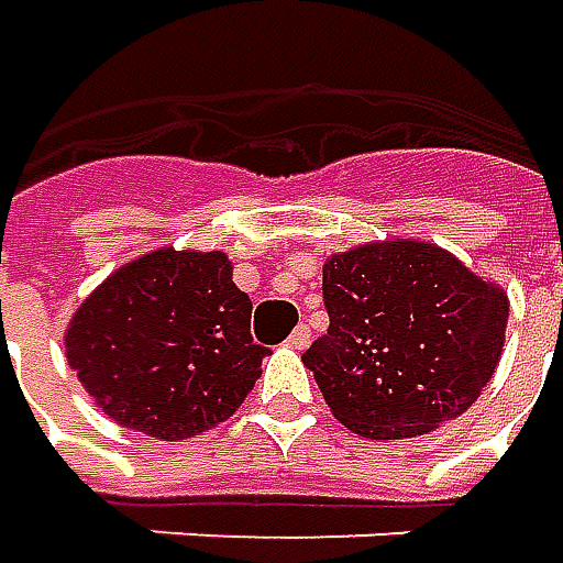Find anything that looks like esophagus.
<instances>
[{
  "label": "esophagus",
  "mask_w": 563,
  "mask_h": 563,
  "mask_svg": "<svg viewBox=\"0 0 563 563\" xmlns=\"http://www.w3.org/2000/svg\"><path fill=\"white\" fill-rule=\"evenodd\" d=\"M285 346H290V350H307V346H309V328L307 325L294 328V331H290V338L285 341Z\"/></svg>",
  "instance_id": "obj_1"
}]
</instances>
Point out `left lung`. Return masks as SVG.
<instances>
[{
	"instance_id": "1",
	"label": "left lung",
	"mask_w": 563,
	"mask_h": 563,
	"mask_svg": "<svg viewBox=\"0 0 563 563\" xmlns=\"http://www.w3.org/2000/svg\"><path fill=\"white\" fill-rule=\"evenodd\" d=\"M328 331L303 353L334 418L360 437H418L493 378L508 297L421 241L362 244L322 273Z\"/></svg>"
}]
</instances>
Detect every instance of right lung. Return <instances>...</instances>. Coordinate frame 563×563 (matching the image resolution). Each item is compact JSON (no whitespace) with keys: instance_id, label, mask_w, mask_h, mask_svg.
Here are the masks:
<instances>
[{"instance_id":"add662e5","label":"right lung","mask_w":563,"mask_h":563,"mask_svg":"<svg viewBox=\"0 0 563 563\" xmlns=\"http://www.w3.org/2000/svg\"><path fill=\"white\" fill-rule=\"evenodd\" d=\"M251 297L220 251H154L117 269L77 309L67 362L117 424L185 440L244 402L269 346L254 343Z\"/></svg>"}]
</instances>
